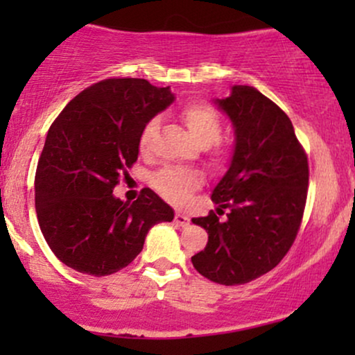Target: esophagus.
<instances>
[{
    "instance_id": "esophagus-1",
    "label": "esophagus",
    "mask_w": 355,
    "mask_h": 355,
    "mask_svg": "<svg viewBox=\"0 0 355 355\" xmlns=\"http://www.w3.org/2000/svg\"><path fill=\"white\" fill-rule=\"evenodd\" d=\"M175 223H177L178 227H187L190 223V218L183 214H177L175 215Z\"/></svg>"
}]
</instances>
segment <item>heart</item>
Wrapping results in <instances>:
<instances>
[{
  "instance_id": "heart-1",
  "label": "heart",
  "mask_w": 355,
  "mask_h": 355,
  "mask_svg": "<svg viewBox=\"0 0 355 355\" xmlns=\"http://www.w3.org/2000/svg\"><path fill=\"white\" fill-rule=\"evenodd\" d=\"M180 118L183 125L187 126L189 133L200 146H210L218 140L220 137V120L214 108L203 103H191L182 110ZM158 128L157 120H150L145 125L144 132L140 135L141 152H146L152 144V138ZM200 178L197 173L185 172L178 168H164L153 177V187L164 195L165 198L172 202H185L190 193L198 187Z\"/></svg>"
}]
</instances>
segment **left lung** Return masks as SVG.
Listing matches in <instances>:
<instances>
[{"label": "left lung", "instance_id": "8db88e82", "mask_svg": "<svg viewBox=\"0 0 355 355\" xmlns=\"http://www.w3.org/2000/svg\"><path fill=\"white\" fill-rule=\"evenodd\" d=\"M234 126V152L211 191L220 222L210 211L191 218L209 243L191 263L211 282L247 284L272 270L297 237L309 187V165L291 118L254 87L234 85L214 100Z\"/></svg>", "mask_w": 355, "mask_h": 355}]
</instances>
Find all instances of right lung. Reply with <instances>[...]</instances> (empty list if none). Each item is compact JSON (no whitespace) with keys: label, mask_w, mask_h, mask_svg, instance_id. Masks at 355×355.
<instances>
[{"label":"right lung","mask_w":355,"mask_h":355,"mask_svg":"<svg viewBox=\"0 0 355 355\" xmlns=\"http://www.w3.org/2000/svg\"><path fill=\"white\" fill-rule=\"evenodd\" d=\"M170 87L112 78L76 95L48 130L35 177L43 237L64 266L105 277L128 266L173 209L153 190L121 202L113 189L138 158L145 125L173 103Z\"/></svg>","instance_id":"obj_1"}]
</instances>
